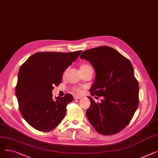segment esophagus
Here are the masks:
<instances>
[{"label": "esophagus", "instance_id": "obj_1", "mask_svg": "<svg viewBox=\"0 0 158 158\" xmlns=\"http://www.w3.org/2000/svg\"><path fill=\"white\" fill-rule=\"evenodd\" d=\"M73 98H74V99H80V98H81V97L78 96V95H75V96H73Z\"/></svg>", "mask_w": 158, "mask_h": 158}]
</instances>
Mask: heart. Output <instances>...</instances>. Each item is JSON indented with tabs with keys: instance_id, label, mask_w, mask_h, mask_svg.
<instances>
[{
	"instance_id": "heart-1",
	"label": "heart",
	"mask_w": 158,
	"mask_h": 158,
	"mask_svg": "<svg viewBox=\"0 0 158 158\" xmlns=\"http://www.w3.org/2000/svg\"><path fill=\"white\" fill-rule=\"evenodd\" d=\"M92 69V67H91V66H89V64H83L80 66V70H86V69ZM74 91L77 93H79L81 92V89L79 88H75Z\"/></svg>"
}]
</instances>
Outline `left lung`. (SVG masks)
Masks as SVG:
<instances>
[{
  "mask_svg": "<svg viewBox=\"0 0 158 158\" xmlns=\"http://www.w3.org/2000/svg\"><path fill=\"white\" fill-rule=\"evenodd\" d=\"M80 57L88 61L95 70L91 94L103 97L101 103L88 97L91 103L86 117L100 134L117 133L128 125L138 106L139 85L132 65L107 46L88 49Z\"/></svg>",
  "mask_w": 158,
  "mask_h": 158,
  "instance_id": "8db88e82",
  "label": "left lung"
}]
</instances>
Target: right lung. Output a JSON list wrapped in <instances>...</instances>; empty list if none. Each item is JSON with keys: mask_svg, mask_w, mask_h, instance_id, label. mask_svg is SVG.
<instances>
[{"mask_svg": "<svg viewBox=\"0 0 158 158\" xmlns=\"http://www.w3.org/2000/svg\"><path fill=\"white\" fill-rule=\"evenodd\" d=\"M81 52H38L20 66L15 94L23 118L33 128L50 131L65 117L66 105L73 101V96L66 94L54 99L52 92Z\"/></svg>", "mask_w": 158, "mask_h": 158, "instance_id": "right-lung-1", "label": "right lung"}]
</instances>
